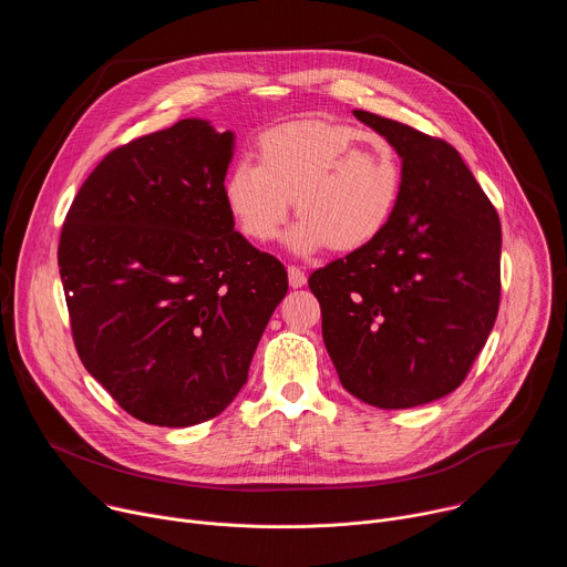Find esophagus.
Masks as SVG:
<instances>
[{
    "instance_id": "1",
    "label": "esophagus",
    "mask_w": 567,
    "mask_h": 567,
    "mask_svg": "<svg viewBox=\"0 0 567 567\" xmlns=\"http://www.w3.org/2000/svg\"><path fill=\"white\" fill-rule=\"evenodd\" d=\"M287 276H289V285H291L293 289H298V287H302V285L307 282V276H305V271H302L300 267H296V265L287 267Z\"/></svg>"
}]
</instances>
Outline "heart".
I'll list each match as a JSON object with an SVG mask.
<instances>
[{
	"mask_svg": "<svg viewBox=\"0 0 567 567\" xmlns=\"http://www.w3.org/2000/svg\"><path fill=\"white\" fill-rule=\"evenodd\" d=\"M401 195V161L390 141L361 127L296 121L265 132L258 164L237 161L224 197L239 230L254 241L278 235L291 213L300 221L287 241L298 254L322 247L361 249L390 224Z\"/></svg>",
	"mask_w": 567,
	"mask_h": 567,
	"instance_id": "1",
	"label": "heart"
}]
</instances>
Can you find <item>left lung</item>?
I'll list each match as a JSON object with an SVG mask.
<instances>
[{
  "label": "left lung",
  "instance_id": "left-lung-1",
  "mask_svg": "<svg viewBox=\"0 0 567 567\" xmlns=\"http://www.w3.org/2000/svg\"><path fill=\"white\" fill-rule=\"evenodd\" d=\"M401 156V195L370 245L309 276L343 388L413 409L453 392L501 305V219L453 145L363 110Z\"/></svg>",
  "mask_w": 567,
  "mask_h": 567
}]
</instances>
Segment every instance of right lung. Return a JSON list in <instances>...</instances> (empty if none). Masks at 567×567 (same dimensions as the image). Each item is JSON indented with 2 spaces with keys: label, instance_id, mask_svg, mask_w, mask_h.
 I'll use <instances>...</instances> for the list:
<instances>
[{
  "label": "right lung",
  "instance_id": "obj_1",
  "mask_svg": "<svg viewBox=\"0 0 567 567\" xmlns=\"http://www.w3.org/2000/svg\"><path fill=\"white\" fill-rule=\"evenodd\" d=\"M233 132L184 118L112 150L80 186L58 267L87 372L132 417H217L247 383L289 282L233 226Z\"/></svg>",
  "mask_w": 567,
  "mask_h": 567
}]
</instances>
